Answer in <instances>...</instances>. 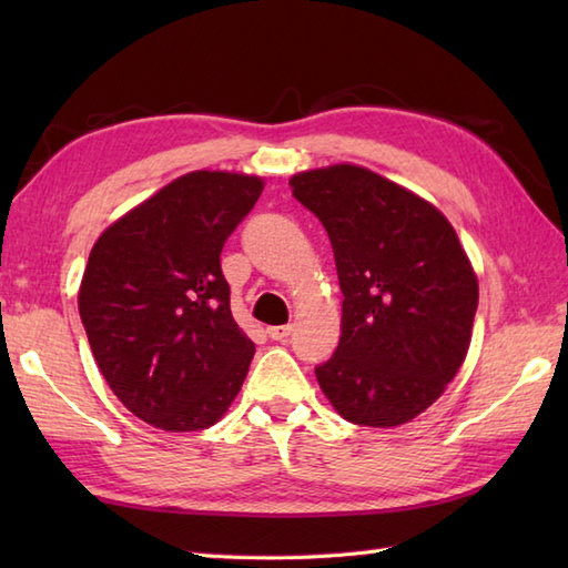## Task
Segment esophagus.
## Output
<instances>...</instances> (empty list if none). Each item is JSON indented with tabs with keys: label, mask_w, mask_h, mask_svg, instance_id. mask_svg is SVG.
Here are the masks:
<instances>
[{
	"label": "esophagus",
	"mask_w": 568,
	"mask_h": 568,
	"mask_svg": "<svg viewBox=\"0 0 568 568\" xmlns=\"http://www.w3.org/2000/svg\"><path fill=\"white\" fill-rule=\"evenodd\" d=\"M265 334H268L273 342H283V339H287V336L293 334V324H277V327L265 329Z\"/></svg>",
	"instance_id": "34e87169"
}]
</instances>
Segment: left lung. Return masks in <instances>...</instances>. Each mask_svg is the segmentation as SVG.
Segmentation results:
<instances>
[{
  "label": "left lung",
  "instance_id": "left-lung-1",
  "mask_svg": "<svg viewBox=\"0 0 568 568\" xmlns=\"http://www.w3.org/2000/svg\"><path fill=\"white\" fill-rule=\"evenodd\" d=\"M291 187L327 229L344 293L320 388L354 425H405L466 358L478 307L466 251L437 207L361 165L297 173Z\"/></svg>",
  "mask_w": 568,
  "mask_h": 568
}]
</instances>
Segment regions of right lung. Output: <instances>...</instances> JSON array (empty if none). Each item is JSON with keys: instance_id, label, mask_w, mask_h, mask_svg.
I'll use <instances>...</instances> for the list:
<instances>
[{"instance_id": "1", "label": "right lung", "mask_w": 568, "mask_h": 568, "mask_svg": "<svg viewBox=\"0 0 568 568\" xmlns=\"http://www.w3.org/2000/svg\"><path fill=\"white\" fill-rule=\"evenodd\" d=\"M263 192L253 175L173 180L98 239L78 307L114 395L165 432L212 427L244 383L256 346L229 307L222 248Z\"/></svg>"}]
</instances>
